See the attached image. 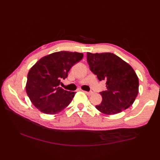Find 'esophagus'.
Segmentation results:
<instances>
[{"mask_svg":"<svg viewBox=\"0 0 160 160\" xmlns=\"http://www.w3.org/2000/svg\"><path fill=\"white\" fill-rule=\"evenodd\" d=\"M84 93H85L87 96H91V95L93 94V92L92 91H84Z\"/></svg>","mask_w":160,"mask_h":160,"instance_id":"obj_1","label":"esophagus"}]
</instances>
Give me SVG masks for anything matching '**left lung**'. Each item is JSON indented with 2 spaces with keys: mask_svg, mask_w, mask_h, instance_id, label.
I'll list each match as a JSON object with an SVG mask.
<instances>
[{
  "mask_svg": "<svg viewBox=\"0 0 160 160\" xmlns=\"http://www.w3.org/2000/svg\"><path fill=\"white\" fill-rule=\"evenodd\" d=\"M90 70L99 81H106L107 90L100 92L102 101L96 107L106 115L127 109L134 102L139 91V80L133 69L111 53H87Z\"/></svg>",
  "mask_w": 160,
  "mask_h": 160,
  "instance_id": "left-lung-1",
  "label": "left lung"
}]
</instances>
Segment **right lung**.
<instances>
[{
  "label": "right lung",
  "mask_w": 160,
  "mask_h": 160,
  "mask_svg": "<svg viewBox=\"0 0 160 160\" xmlns=\"http://www.w3.org/2000/svg\"><path fill=\"white\" fill-rule=\"evenodd\" d=\"M83 58L82 53L58 52L42 58L29 70L26 91L30 100L40 111L56 114L69 105L75 92L64 90L61 80L75 64Z\"/></svg>",
  "instance_id": "add662e5"
}]
</instances>
